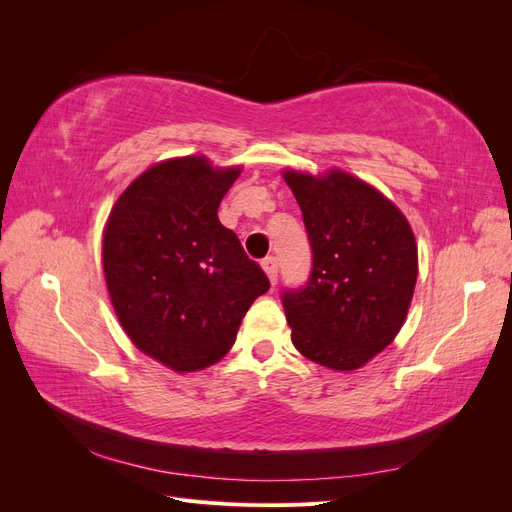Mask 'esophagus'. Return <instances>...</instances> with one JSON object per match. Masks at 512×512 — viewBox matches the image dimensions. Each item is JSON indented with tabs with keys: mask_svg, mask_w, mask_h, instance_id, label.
<instances>
[{
	"mask_svg": "<svg viewBox=\"0 0 512 512\" xmlns=\"http://www.w3.org/2000/svg\"><path fill=\"white\" fill-rule=\"evenodd\" d=\"M262 269H265V273L269 275L271 284H275L277 282V273H280V265H277V258L267 256L265 260H262Z\"/></svg>",
	"mask_w": 512,
	"mask_h": 512,
	"instance_id": "obj_1",
	"label": "esophagus"
}]
</instances>
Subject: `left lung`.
I'll use <instances>...</instances> for the list:
<instances>
[{
    "label": "left lung",
    "instance_id": "8db88e82",
    "mask_svg": "<svg viewBox=\"0 0 512 512\" xmlns=\"http://www.w3.org/2000/svg\"><path fill=\"white\" fill-rule=\"evenodd\" d=\"M284 179L314 254L307 284L282 292L292 344L318 365L359 369L406 320L418 273L412 228L389 198L344 170H286Z\"/></svg>",
    "mask_w": 512,
    "mask_h": 512
}]
</instances>
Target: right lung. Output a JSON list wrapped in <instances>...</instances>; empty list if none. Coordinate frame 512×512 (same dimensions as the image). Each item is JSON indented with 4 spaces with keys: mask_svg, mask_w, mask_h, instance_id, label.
Masks as SVG:
<instances>
[{
    "mask_svg": "<svg viewBox=\"0 0 512 512\" xmlns=\"http://www.w3.org/2000/svg\"><path fill=\"white\" fill-rule=\"evenodd\" d=\"M239 173L203 156L160 162L128 185L104 228L106 288L123 331L179 374L218 363L271 286L218 220Z\"/></svg>",
    "mask_w": 512,
    "mask_h": 512,
    "instance_id": "1",
    "label": "right lung"
}]
</instances>
